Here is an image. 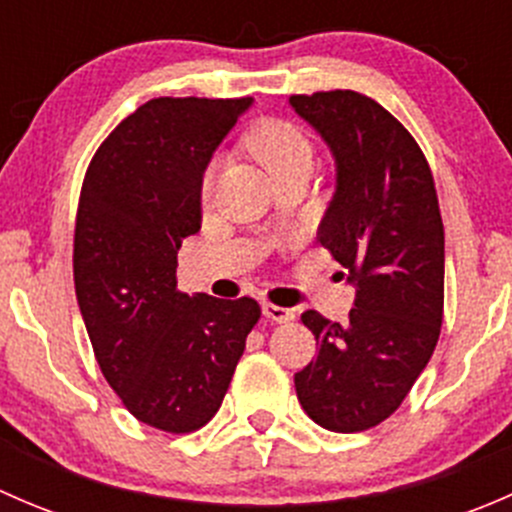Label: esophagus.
Masks as SVG:
<instances>
[{"mask_svg": "<svg viewBox=\"0 0 512 512\" xmlns=\"http://www.w3.org/2000/svg\"><path fill=\"white\" fill-rule=\"evenodd\" d=\"M262 314H265L270 322H277V324H287V322H292V319H294L292 309L277 307V304H272V302L262 304Z\"/></svg>", "mask_w": 512, "mask_h": 512, "instance_id": "1", "label": "esophagus"}]
</instances>
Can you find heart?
<instances>
[{
  "instance_id": "1",
  "label": "heart",
  "mask_w": 512,
  "mask_h": 512,
  "mask_svg": "<svg viewBox=\"0 0 512 512\" xmlns=\"http://www.w3.org/2000/svg\"><path fill=\"white\" fill-rule=\"evenodd\" d=\"M245 148L250 156L272 175H285L294 168H312L314 148L302 128L282 118H262L245 133ZM213 188V170L200 178V198L208 200Z\"/></svg>"
}]
</instances>
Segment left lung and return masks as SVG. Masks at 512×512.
<instances>
[{
	"mask_svg": "<svg viewBox=\"0 0 512 512\" xmlns=\"http://www.w3.org/2000/svg\"><path fill=\"white\" fill-rule=\"evenodd\" d=\"M322 136L337 188L317 240L347 267L344 324L309 309L317 359L294 374L302 409L337 433L389 418L426 369L443 322V223L426 156L374 98L356 91L289 96Z\"/></svg>",
	"mask_w": 512,
	"mask_h": 512,
	"instance_id": "left-lung-1",
	"label": "left lung"
}]
</instances>
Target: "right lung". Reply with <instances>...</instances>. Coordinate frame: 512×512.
<instances>
[{
	"label": "right lung",
	"instance_id": "right-lung-1",
	"mask_svg": "<svg viewBox=\"0 0 512 512\" xmlns=\"http://www.w3.org/2000/svg\"><path fill=\"white\" fill-rule=\"evenodd\" d=\"M252 98H153L123 118L86 170L74 285L96 361L138 421L190 433L218 414L250 297L178 292L183 237L200 230V178Z\"/></svg>",
	"mask_w": 512,
	"mask_h": 512
}]
</instances>
